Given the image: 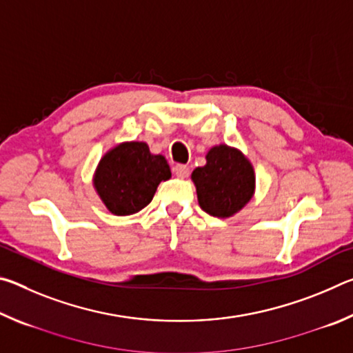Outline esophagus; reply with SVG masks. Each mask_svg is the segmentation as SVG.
<instances>
[{"instance_id":"obj_1","label":"esophagus","mask_w":353,"mask_h":353,"mask_svg":"<svg viewBox=\"0 0 353 353\" xmlns=\"http://www.w3.org/2000/svg\"><path fill=\"white\" fill-rule=\"evenodd\" d=\"M174 174H176L177 177H181V179L188 177L190 168H188L187 165H176V166H174Z\"/></svg>"}]
</instances>
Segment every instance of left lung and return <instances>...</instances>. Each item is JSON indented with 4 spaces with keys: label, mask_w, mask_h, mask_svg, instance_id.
I'll return each instance as SVG.
<instances>
[{
    "label": "left lung",
    "mask_w": 353,
    "mask_h": 353,
    "mask_svg": "<svg viewBox=\"0 0 353 353\" xmlns=\"http://www.w3.org/2000/svg\"><path fill=\"white\" fill-rule=\"evenodd\" d=\"M202 210L230 218L246 207L255 193V171L240 149L216 145L208 149L205 165L191 172Z\"/></svg>",
    "instance_id": "1"
}]
</instances>
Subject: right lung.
Here are the masks:
<instances>
[{
  "label": "right lung",
  "instance_id": "obj_1",
  "mask_svg": "<svg viewBox=\"0 0 353 353\" xmlns=\"http://www.w3.org/2000/svg\"><path fill=\"white\" fill-rule=\"evenodd\" d=\"M171 177L170 165L145 141H123L109 149L94 170L93 187L112 214L128 216L152 201L160 182Z\"/></svg>",
  "mask_w": 353,
  "mask_h": 353
}]
</instances>
